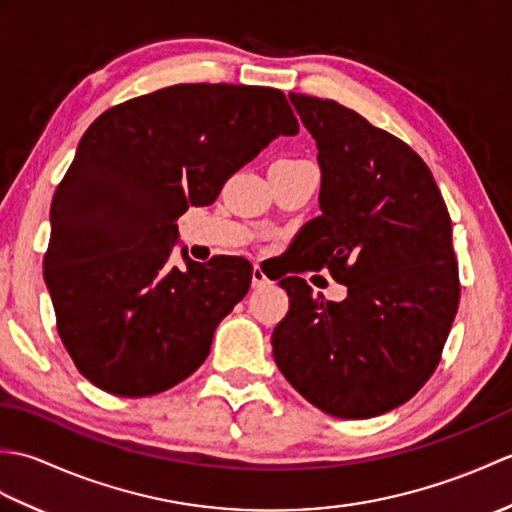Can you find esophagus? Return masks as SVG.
Here are the masks:
<instances>
[{
  "label": "esophagus",
  "instance_id": "obj_1",
  "mask_svg": "<svg viewBox=\"0 0 512 512\" xmlns=\"http://www.w3.org/2000/svg\"><path fill=\"white\" fill-rule=\"evenodd\" d=\"M250 284H253V288H264V286L270 284V279H268V275L264 273L262 266H255V268H253V279H250Z\"/></svg>",
  "mask_w": 512,
  "mask_h": 512
}]
</instances>
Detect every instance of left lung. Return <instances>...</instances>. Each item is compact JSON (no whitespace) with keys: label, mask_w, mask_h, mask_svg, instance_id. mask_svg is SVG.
<instances>
[{"label":"left lung","mask_w":512,"mask_h":512,"mask_svg":"<svg viewBox=\"0 0 512 512\" xmlns=\"http://www.w3.org/2000/svg\"><path fill=\"white\" fill-rule=\"evenodd\" d=\"M317 143L321 215L295 239L290 273L328 268L343 301L286 277L290 310L273 332L275 363L314 407L336 418L387 413L438 367L458 312L451 217L409 145L336 101L290 94Z\"/></svg>","instance_id":"1"}]
</instances>
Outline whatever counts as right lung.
Listing matches in <instances>:
<instances>
[{"label":"right lung","mask_w":512,"mask_h":512,"mask_svg":"<svg viewBox=\"0 0 512 512\" xmlns=\"http://www.w3.org/2000/svg\"><path fill=\"white\" fill-rule=\"evenodd\" d=\"M299 134L284 92L182 83L103 112L83 134L50 209L43 277L79 372L114 396L160 394L211 352L246 297L242 257L171 264L178 217L277 136Z\"/></svg>","instance_id":"right-lung-1"}]
</instances>
